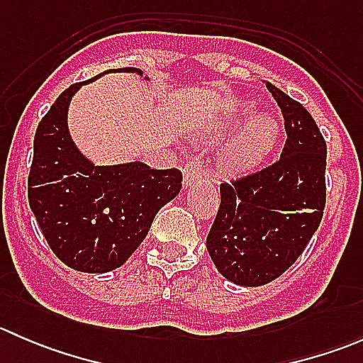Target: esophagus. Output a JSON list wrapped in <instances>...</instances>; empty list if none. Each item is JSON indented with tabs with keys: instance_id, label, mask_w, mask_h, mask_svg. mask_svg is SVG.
<instances>
[{
	"instance_id": "obj_1",
	"label": "esophagus",
	"mask_w": 363,
	"mask_h": 363,
	"mask_svg": "<svg viewBox=\"0 0 363 363\" xmlns=\"http://www.w3.org/2000/svg\"><path fill=\"white\" fill-rule=\"evenodd\" d=\"M184 186L186 188H191L195 186V182H199L202 179L203 174V164L200 160H189L184 167Z\"/></svg>"
}]
</instances>
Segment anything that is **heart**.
I'll return each mask as SVG.
<instances>
[{"instance_id":"b5f03b06","label":"heart","mask_w":363,"mask_h":363,"mask_svg":"<svg viewBox=\"0 0 363 363\" xmlns=\"http://www.w3.org/2000/svg\"><path fill=\"white\" fill-rule=\"evenodd\" d=\"M251 104H244L242 112L250 113ZM279 138V123L269 113L255 116L233 137L223 152V164L232 172H250L274 151Z\"/></svg>"}]
</instances>
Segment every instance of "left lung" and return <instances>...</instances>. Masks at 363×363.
Returning <instances> with one entry per match:
<instances>
[{
  "label": "left lung",
  "mask_w": 363,
  "mask_h": 363,
  "mask_svg": "<svg viewBox=\"0 0 363 363\" xmlns=\"http://www.w3.org/2000/svg\"><path fill=\"white\" fill-rule=\"evenodd\" d=\"M286 128L281 158L223 182L221 203L207 235L216 269L239 286H263L296 262L323 218L327 144L311 113L267 82Z\"/></svg>",
  "instance_id": "1"
}]
</instances>
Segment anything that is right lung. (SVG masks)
Segmentation results:
<instances>
[{
	"instance_id": "obj_1",
	"label": "right lung",
	"mask_w": 363,
	"mask_h": 363,
	"mask_svg": "<svg viewBox=\"0 0 363 363\" xmlns=\"http://www.w3.org/2000/svg\"><path fill=\"white\" fill-rule=\"evenodd\" d=\"M111 72L142 75L138 68L107 69L63 91L36 128L28 177L29 207L47 244L65 265L87 274L123 265L182 188L177 168L140 161L96 167L77 149L68 130L72 96Z\"/></svg>"
}]
</instances>
